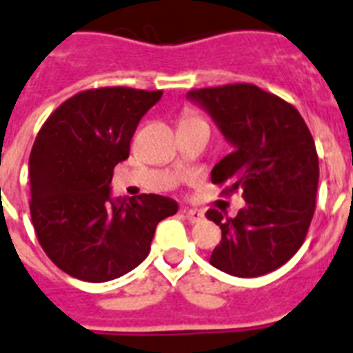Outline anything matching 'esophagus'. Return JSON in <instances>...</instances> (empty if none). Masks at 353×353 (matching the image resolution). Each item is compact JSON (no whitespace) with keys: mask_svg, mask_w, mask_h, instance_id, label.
<instances>
[{"mask_svg":"<svg viewBox=\"0 0 353 353\" xmlns=\"http://www.w3.org/2000/svg\"><path fill=\"white\" fill-rule=\"evenodd\" d=\"M183 213H185V216L188 219L190 223H197L204 219V214L197 210H183Z\"/></svg>","mask_w":353,"mask_h":353,"instance_id":"esophagus-1","label":"esophagus"}]
</instances>
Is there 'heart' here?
Masks as SVG:
<instances>
[{
	"mask_svg": "<svg viewBox=\"0 0 353 353\" xmlns=\"http://www.w3.org/2000/svg\"><path fill=\"white\" fill-rule=\"evenodd\" d=\"M197 121H202V119L199 117L195 112H192V110H185V112H183V119H181V122H197Z\"/></svg>",
	"mask_w": 353,
	"mask_h": 353,
	"instance_id": "1",
	"label": "heart"
}]
</instances>
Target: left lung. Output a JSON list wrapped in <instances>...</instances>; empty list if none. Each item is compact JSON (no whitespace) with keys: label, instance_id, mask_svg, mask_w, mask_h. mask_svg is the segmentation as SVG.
Instances as JSON below:
<instances>
[{"label":"left lung","instance_id":"8db88e82","mask_svg":"<svg viewBox=\"0 0 353 353\" xmlns=\"http://www.w3.org/2000/svg\"><path fill=\"white\" fill-rule=\"evenodd\" d=\"M234 151L211 170L222 195L241 192L234 219L211 208L206 219L222 229L210 263L234 277L274 272L302 247L316 210L320 167L314 140L299 110L252 83L194 88Z\"/></svg>","mask_w":353,"mask_h":353}]
</instances>
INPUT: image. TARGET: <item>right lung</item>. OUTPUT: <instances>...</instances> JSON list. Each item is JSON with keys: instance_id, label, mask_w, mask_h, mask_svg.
<instances>
[{"instance_id": "obj_1", "label": "right lung", "mask_w": 353, "mask_h": 353, "mask_svg": "<svg viewBox=\"0 0 353 353\" xmlns=\"http://www.w3.org/2000/svg\"><path fill=\"white\" fill-rule=\"evenodd\" d=\"M163 90L101 87L63 101L30 152V213L37 240L67 275L106 283L140 265L156 225L177 202L156 194L110 199L115 165L130 158L140 119Z\"/></svg>"}]
</instances>
